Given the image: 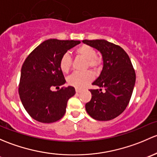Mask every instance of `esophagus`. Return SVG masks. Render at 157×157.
Segmentation results:
<instances>
[{"label": "esophagus", "instance_id": "1", "mask_svg": "<svg viewBox=\"0 0 157 157\" xmlns=\"http://www.w3.org/2000/svg\"><path fill=\"white\" fill-rule=\"evenodd\" d=\"M75 91H76V93H80L82 91V90L80 88H75Z\"/></svg>", "mask_w": 157, "mask_h": 157}]
</instances>
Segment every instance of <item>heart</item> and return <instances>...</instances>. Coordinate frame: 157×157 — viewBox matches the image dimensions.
I'll return each instance as SVG.
<instances>
[{
  "label": "heart",
  "instance_id": "obj_1",
  "mask_svg": "<svg viewBox=\"0 0 157 157\" xmlns=\"http://www.w3.org/2000/svg\"><path fill=\"white\" fill-rule=\"evenodd\" d=\"M75 54L81 57L88 60L90 67L96 69L99 67L100 60L96 57L97 52L93 48L88 45L83 44L78 47L75 51ZM72 67V59L69 54H65L62 56L59 60V68L64 73H67ZM94 74L90 71L85 72H75L68 78V83L77 88H83L89 85L93 81Z\"/></svg>",
  "mask_w": 157,
  "mask_h": 157
}]
</instances>
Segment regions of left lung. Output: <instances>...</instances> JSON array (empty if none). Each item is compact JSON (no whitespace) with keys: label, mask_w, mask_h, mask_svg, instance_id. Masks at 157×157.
<instances>
[{"label":"left lung","mask_w":157,"mask_h":157,"mask_svg":"<svg viewBox=\"0 0 157 157\" xmlns=\"http://www.w3.org/2000/svg\"><path fill=\"white\" fill-rule=\"evenodd\" d=\"M82 42L98 50L103 59L101 74L92 83L100 89L90 90L91 99L85 104V109L96 120L113 119L127 107L135 85L136 75L130 58L121 47L106 40Z\"/></svg>","instance_id":"1"}]
</instances>
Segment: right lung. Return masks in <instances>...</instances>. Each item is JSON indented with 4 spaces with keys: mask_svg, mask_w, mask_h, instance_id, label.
<instances>
[{
    "mask_svg": "<svg viewBox=\"0 0 157 157\" xmlns=\"http://www.w3.org/2000/svg\"><path fill=\"white\" fill-rule=\"evenodd\" d=\"M80 41L48 39L40 44L25 59L21 69L19 94L22 105L32 119L42 123L59 120L66 113L67 101L74 87L51 88L66 83L59 60Z\"/></svg>",
    "mask_w": 157,
    "mask_h": 157,
    "instance_id": "right-lung-1",
    "label": "right lung"
}]
</instances>
